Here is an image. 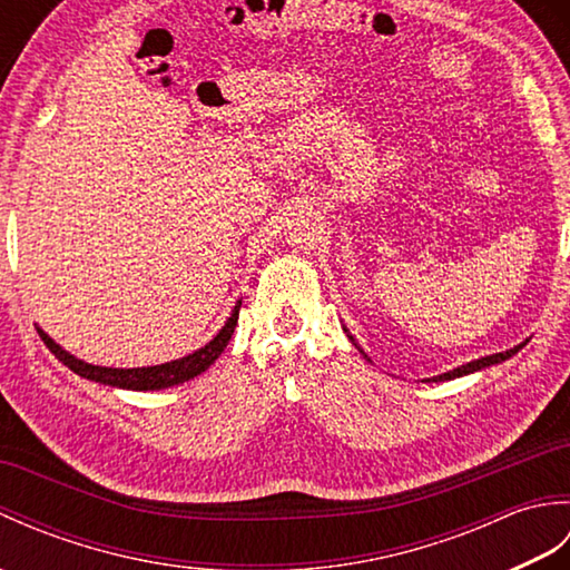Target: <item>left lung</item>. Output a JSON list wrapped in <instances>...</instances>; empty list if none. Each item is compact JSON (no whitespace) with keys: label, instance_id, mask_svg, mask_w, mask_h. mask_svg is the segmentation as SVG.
<instances>
[{"label":"left lung","instance_id":"left-lung-1","mask_svg":"<svg viewBox=\"0 0 570 570\" xmlns=\"http://www.w3.org/2000/svg\"><path fill=\"white\" fill-rule=\"evenodd\" d=\"M345 333H347V328H345ZM347 337L350 341L355 343V337L347 333ZM527 345V341L524 343H519V345H514L512 350H507V353H498V355H488V357H480V360H472V362H468V365H460V367H455V370H451V372H443V374H439V377H433L431 382H448V380H455V377H463V374H470V372H478V370H482V367H490V365H498V362H504V360H510L512 355H517L519 350H522ZM355 347L360 350L362 355H365V350H362L357 343H355ZM365 360L367 362H372L367 355H365ZM429 382V380H426Z\"/></svg>","mask_w":570,"mask_h":570}]
</instances>
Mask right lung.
I'll use <instances>...</instances> for the list:
<instances>
[{"instance_id": "right-lung-1", "label": "right lung", "mask_w": 570, "mask_h": 570, "mask_svg": "<svg viewBox=\"0 0 570 570\" xmlns=\"http://www.w3.org/2000/svg\"><path fill=\"white\" fill-rule=\"evenodd\" d=\"M237 316H239V301L233 311V316L227 318V323L223 325V331L217 333L213 341L196 350L180 360H171L164 362V365H154V367H131V370H119V367H100V365H90V362H82L78 357H72L70 353H66L63 347L58 343H53L41 328H36L41 335V341L46 343V347L63 362L66 367H70L76 374L85 380L100 382L107 386H119V390H137V392H149V390H166V386H176L184 384L193 377H198L200 372L208 370L213 362L223 355V350L227 347L229 337L235 333L237 325Z\"/></svg>"}]
</instances>
